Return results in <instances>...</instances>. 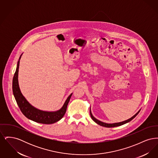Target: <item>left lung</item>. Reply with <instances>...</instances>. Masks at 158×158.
Returning <instances> with one entry per match:
<instances>
[{
    "label": "left lung",
    "instance_id": "left-lung-1",
    "mask_svg": "<svg viewBox=\"0 0 158 158\" xmlns=\"http://www.w3.org/2000/svg\"><path fill=\"white\" fill-rule=\"evenodd\" d=\"M141 110V109H140ZM140 110L137 112V113L135 114V115H134L132 117H131L130 118H129V119H128L127 120L124 121H122V122H120V123H112V124H108V123H104V122H102V121H101L98 120H97V118H95L94 116H93V115H92V114L91 113V111H90V117H91V118H92V119L96 123H97L99 125H100V126H103V127H118V126H121V125H123V124H126V123H127L128 122H130V121L132 120L133 118H135V117H136V115L139 113L140 112Z\"/></svg>",
    "mask_w": 158,
    "mask_h": 158
}]
</instances>
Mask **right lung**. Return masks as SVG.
I'll use <instances>...</instances> for the list:
<instances>
[{
  "label": "right lung",
  "mask_w": 158,
  "mask_h": 158,
  "mask_svg": "<svg viewBox=\"0 0 158 158\" xmlns=\"http://www.w3.org/2000/svg\"><path fill=\"white\" fill-rule=\"evenodd\" d=\"M23 54L20 56L18 61L17 67L15 71L12 82L13 94L16 101L23 114L28 119L38 123L50 124H53L61 120L64 115L68 103L70 101L72 94H71L64 102L63 106L60 110L56 111H45L36 108L29 103V102L23 97L18 83V71L19 66V61Z\"/></svg>",
  "instance_id": "add662e5"
}]
</instances>
